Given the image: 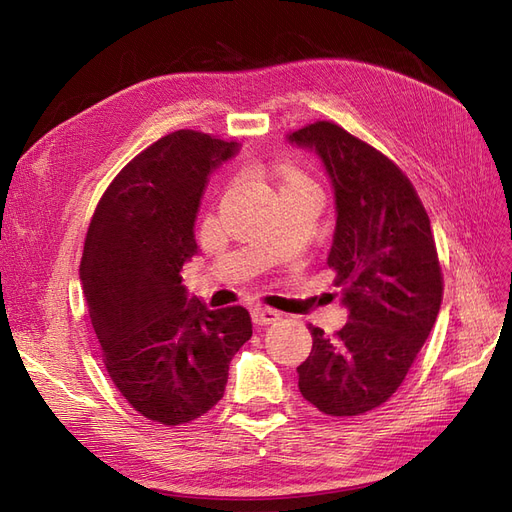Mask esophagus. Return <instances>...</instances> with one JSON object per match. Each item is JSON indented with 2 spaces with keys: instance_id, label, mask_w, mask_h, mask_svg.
I'll return each instance as SVG.
<instances>
[{
  "instance_id": "34e87169",
  "label": "esophagus",
  "mask_w": 512,
  "mask_h": 512,
  "mask_svg": "<svg viewBox=\"0 0 512 512\" xmlns=\"http://www.w3.org/2000/svg\"><path fill=\"white\" fill-rule=\"evenodd\" d=\"M280 312L277 309H271V307H262V305H256L252 309V318L256 324H260V327H265V324H273L275 320H280Z\"/></svg>"
}]
</instances>
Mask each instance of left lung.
Returning a JSON list of instances; mask_svg holds the SVG:
<instances>
[{
  "label": "left lung",
  "mask_w": 512,
  "mask_h": 512,
  "mask_svg": "<svg viewBox=\"0 0 512 512\" xmlns=\"http://www.w3.org/2000/svg\"><path fill=\"white\" fill-rule=\"evenodd\" d=\"M288 141L314 151L331 177L337 222L327 265L348 307L333 337L309 324L299 391L329 416L365 414L399 389L440 312L429 215L399 166L337 123H309Z\"/></svg>",
  "instance_id": "1"
}]
</instances>
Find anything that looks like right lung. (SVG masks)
<instances>
[{"mask_svg":"<svg viewBox=\"0 0 512 512\" xmlns=\"http://www.w3.org/2000/svg\"><path fill=\"white\" fill-rule=\"evenodd\" d=\"M237 151L194 130L162 136L108 185L85 237L79 275L108 376L162 425L218 404L232 356L252 337L245 307L209 309L181 284L209 175Z\"/></svg>","mask_w":512,"mask_h":512,"instance_id":"right-lung-1","label":"right lung"}]
</instances>
